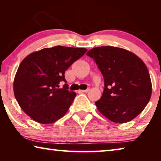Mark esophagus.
Instances as JSON below:
<instances>
[{
  "label": "esophagus",
  "mask_w": 161,
  "mask_h": 161,
  "mask_svg": "<svg viewBox=\"0 0 161 161\" xmlns=\"http://www.w3.org/2000/svg\"><path fill=\"white\" fill-rule=\"evenodd\" d=\"M90 91V89H86L85 90H79V92H81V93H86V92H89Z\"/></svg>",
  "instance_id": "esophagus-1"
}]
</instances>
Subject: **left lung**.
I'll return each instance as SVG.
<instances>
[{
    "instance_id": "8db88e82",
    "label": "left lung",
    "mask_w": 161,
    "mask_h": 161,
    "mask_svg": "<svg viewBox=\"0 0 161 161\" xmlns=\"http://www.w3.org/2000/svg\"><path fill=\"white\" fill-rule=\"evenodd\" d=\"M86 54L96 62L104 80L102 96L95 102L99 112L118 124L139 115L152 93L151 77L142 59L113 46L92 48Z\"/></svg>"
}]
</instances>
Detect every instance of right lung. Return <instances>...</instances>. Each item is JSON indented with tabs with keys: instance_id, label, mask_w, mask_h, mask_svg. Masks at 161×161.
Listing matches in <instances>:
<instances>
[{
	"instance_id": "1",
	"label": "right lung",
	"mask_w": 161,
	"mask_h": 161,
	"mask_svg": "<svg viewBox=\"0 0 161 161\" xmlns=\"http://www.w3.org/2000/svg\"><path fill=\"white\" fill-rule=\"evenodd\" d=\"M86 48L55 46L30 54L21 62L13 91L22 109L34 121L50 124L67 112L76 97L68 90L64 72L86 53Z\"/></svg>"
}]
</instances>
